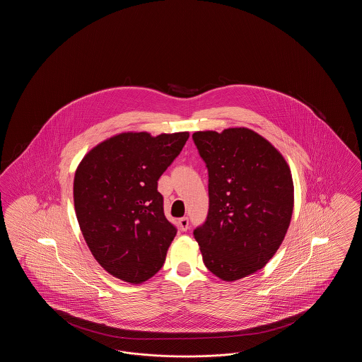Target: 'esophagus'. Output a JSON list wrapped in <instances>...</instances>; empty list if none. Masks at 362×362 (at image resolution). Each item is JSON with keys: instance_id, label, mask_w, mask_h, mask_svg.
<instances>
[{"instance_id": "esophagus-1", "label": "esophagus", "mask_w": 362, "mask_h": 362, "mask_svg": "<svg viewBox=\"0 0 362 362\" xmlns=\"http://www.w3.org/2000/svg\"><path fill=\"white\" fill-rule=\"evenodd\" d=\"M189 221L187 217H182V218H179V228L185 232V230H187L189 229Z\"/></svg>"}]
</instances>
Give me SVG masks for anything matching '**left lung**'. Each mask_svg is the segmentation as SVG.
Segmentation results:
<instances>
[{
	"label": "left lung",
	"instance_id": "obj_1",
	"mask_svg": "<svg viewBox=\"0 0 362 362\" xmlns=\"http://www.w3.org/2000/svg\"><path fill=\"white\" fill-rule=\"evenodd\" d=\"M209 173L206 221L194 229L204 263L214 276L236 281L274 257L291 224L289 165L258 133L235 127L192 134Z\"/></svg>",
	"mask_w": 362,
	"mask_h": 362
}]
</instances>
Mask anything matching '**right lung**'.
<instances>
[{
  "instance_id": "add662e5",
  "label": "right lung",
  "mask_w": 362,
  "mask_h": 362,
  "mask_svg": "<svg viewBox=\"0 0 362 362\" xmlns=\"http://www.w3.org/2000/svg\"><path fill=\"white\" fill-rule=\"evenodd\" d=\"M189 133H122L95 146L73 185L83 236L105 272L141 284L163 267L177 232L164 214L157 180L182 152Z\"/></svg>"
}]
</instances>
